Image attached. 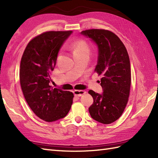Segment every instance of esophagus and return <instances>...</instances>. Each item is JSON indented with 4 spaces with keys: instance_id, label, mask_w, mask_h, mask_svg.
<instances>
[{
    "instance_id": "esophagus-1",
    "label": "esophagus",
    "mask_w": 158,
    "mask_h": 158,
    "mask_svg": "<svg viewBox=\"0 0 158 158\" xmlns=\"http://www.w3.org/2000/svg\"><path fill=\"white\" fill-rule=\"evenodd\" d=\"M73 92H74V94H75V96H79V97L83 96V94H85L86 93L84 90H81V89H75V90H74Z\"/></svg>"
}]
</instances>
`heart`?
Segmentation results:
<instances>
[{
  "label": "heart",
  "mask_w": 158,
  "mask_h": 158,
  "mask_svg": "<svg viewBox=\"0 0 158 158\" xmlns=\"http://www.w3.org/2000/svg\"><path fill=\"white\" fill-rule=\"evenodd\" d=\"M73 52H89L90 51L88 43L84 40L79 39L73 44Z\"/></svg>",
  "instance_id": "1"
}]
</instances>
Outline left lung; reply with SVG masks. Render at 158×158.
Returning a JSON list of instances; mask_svg holds the SVG:
<instances>
[{"instance_id":"8db88e82","label":"left lung","mask_w":158,"mask_h":158,"mask_svg":"<svg viewBox=\"0 0 158 158\" xmlns=\"http://www.w3.org/2000/svg\"><path fill=\"white\" fill-rule=\"evenodd\" d=\"M81 33L98 45V62L94 71L102 77V94L89 91L94 99L89 114L100 123H111L122 116L128 101L131 85L128 53L120 39L108 30L89 29Z\"/></svg>"}]
</instances>
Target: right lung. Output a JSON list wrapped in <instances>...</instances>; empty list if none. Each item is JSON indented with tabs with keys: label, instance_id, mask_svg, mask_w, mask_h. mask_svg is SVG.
Masks as SVG:
<instances>
[{
	"label": "right lung",
	"instance_id": "1",
	"mask_svg": "<svg viewBox=\"0 0 158 158\" xmlns=\"http://www.w3.org/2000/svg\"><path fill=\"white\" fill-rule=\"evenodd\" d=\"M71 33L47 31L35 36L26 47L20 62L23 96L35 115L48 122L64 117L73 104V92L49 85L59 50Z\"/></svg>",
	"mask_w": 158,
	"mask_h": 158
}]
</instances>
